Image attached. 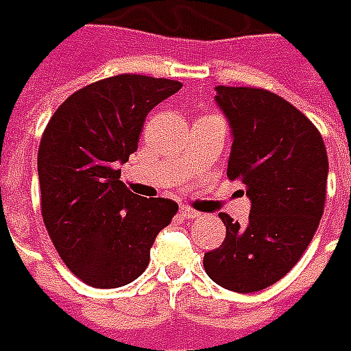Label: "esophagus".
I'll return each instance as SVG.
<instances>
[{
	"label": "esophagus",
	"mask_w": 351,
	"mask_h": 351,
	"mask_svg": "<svg viewBox=\"0 0 351 351\" xmlns=\"http://www.w3.org/2000/svg\"><path fill=\"white\" fill-rule=\"evenodd\" d=\"M179 216L186 218V220H196V218H199V213L194 209H189V207H181L179 209Z\"/></svg>",
	"instance_id": "1"
}]
</instances>
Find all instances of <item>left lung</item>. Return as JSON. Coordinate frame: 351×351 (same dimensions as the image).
<instances>
[{"instance_id": "1", "label": "left lung", "mask_w": 351, "mask_h": 351, "mask_svg": "<svg viewBox=\"0 0 351 351\" xmlns=\"http://www.w3.org/2000/svg\"><path fill=\"white\" fill-rule=\"evenodd\" d=\"M231 128L228 176L250 197L246 226L220 213L222 246L207 252L205 272L233 292H257L291 272L324 215L328 154L309 118L274 92L216 86Z\"/></svg>"}]
</instances>
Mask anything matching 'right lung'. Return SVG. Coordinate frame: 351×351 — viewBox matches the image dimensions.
Instances as JSON below:
<instances>
[{
  "instance_id": "1",
  "label": "right lung",
  "mask_w": 351,
  "mask_h": 351,
  "mask_svg": "<svg viewBox=\"0 0 351 351\" xmlns=\"http://www.w3.org/2000/svg\"><path fill=\"white\" fill-rule=\"evenodd\" d=\"M181 86L136 73L101 79L73 92L46 125L38 147L42 218L60 259L86 285L135 281L155 237L178 213L172 199L133 194L118 166L136 152L147 112Z\"/></svg>"
}]
</instances>
